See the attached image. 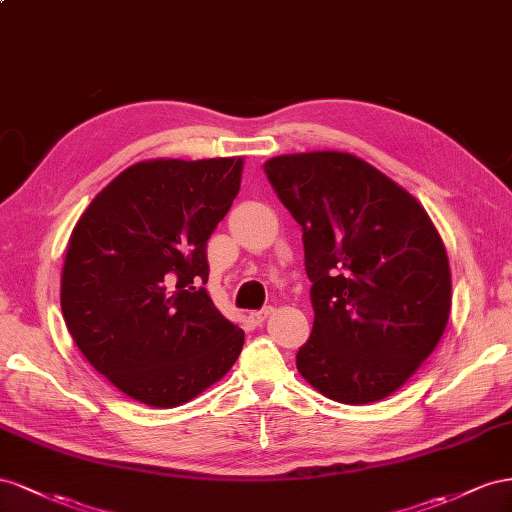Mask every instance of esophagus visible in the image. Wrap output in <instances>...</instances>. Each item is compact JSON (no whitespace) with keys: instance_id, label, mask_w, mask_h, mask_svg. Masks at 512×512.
<instances>
[{"instance_id":"34e87169","label":"esophagus","mask_w":512,"mask_h":512,"mask_svg":"<svg viewBox=\"0 0 512 512\" xmlns=\"http://www.w3.org/2000/svg\"><path fill=\"white\" fill-rule=\"evenodd\" d=\"M272 313V309L270 306H266V309H261V311H253L251 315H248V319H251V324H255V326H261L266 321V317Z\"/></svg>"}]
</instances>
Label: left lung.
Segmentation results:
<instances>
[{
	"label": "left lung",
	"instance_id": "left-lung-1",
	"mask_svg": "<svg viewBox=\"0 0 512 512\" xmlns=\"http://www.w3.org/2000/svg\"><path fill=\"white\" fill-rule=\"evenodd\" d=\"M264 171L302 227L313 283L300 375L347 405L390 397L448 324L452 285L440 233L416 197L358 156L287 154Z\"/></svg>",
	"mask_w": 512,
	"mask_h": 512
}]
</instances>
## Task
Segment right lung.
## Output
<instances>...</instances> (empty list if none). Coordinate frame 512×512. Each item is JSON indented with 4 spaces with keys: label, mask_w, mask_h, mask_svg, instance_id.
<instances>
[{
    "label": "right lung",
    "mask_w": 512,
    "mask_h": 512,
    "mask_svg": "<svg viewBox=\"0 0 512 512\" xmlns=\"http://www.w3.org/2000/svg\"><path fill=\"white\" fill-rule=\"evenodd\" d=\"M242 158L143 160L92 199L68 240L62 313L81 354L130 399L178 407L238 360L244 332L208 296V240Z\"/></svg>",
    "instance_id": "right-lung-1"
}]
</instances>
